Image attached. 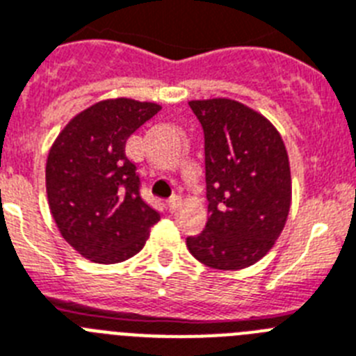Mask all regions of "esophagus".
Here are the masks:
<instances>
[{
    "mask_svg": "<svg viewBox=\"0 0 356 356\" xmlns=\"http://www.w3.org/2000/svg\"><path fill=\"white\" fill-rule=\"evenodd\" d=\"M181 202H183V199H181V195H173V197H170L168 199V208L170 210H177L179 206H181Z\"/></svg>",
    "mask_w": 356,
    "mask_h": 356,
    "instance_id": "obj_1",
    "label": "esophagus"
}]
</instances>
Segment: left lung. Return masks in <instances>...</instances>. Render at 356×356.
I'll list each match as a JSON object with an SVG mask.
<instances>
[{
	"label": "left lung",
	"mask_w": 356,
	"mask_h": 356,
	"mask_svg": "<svg viewBox=\"0 0 356 356\" xmlns=\"http://www.w3.org/2000/svg\"><path fill=\"white\" fill-rule=\"evenodd\" d=\"M188 104L204 132L210 219L186 246L215 270H243L270 252L288 219V152L273 124L237 101Z\"/></svg>",
	"instance_id": "left-lung-1"
}]
</instances>
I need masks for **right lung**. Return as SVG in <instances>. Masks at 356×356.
<instances>
[{
	"mask_svg": "<svg viewBox=\"0 0 356 356\" xmlns=\"http://www.w3.org/2000/svg\"><path fill=\"white\" fill-rule=\"evenodd\" d=\"M155 103L108 99L68 122L47 159V195L63 238L99 264L141 252L159 213L141 197L128 137L159 112Z\"/></svg>",
	"mask_w": 356,
	"mask_h": 356,
	"instance_id": "right-lung-1",
	"label": "right lung"
}]
</instances>
